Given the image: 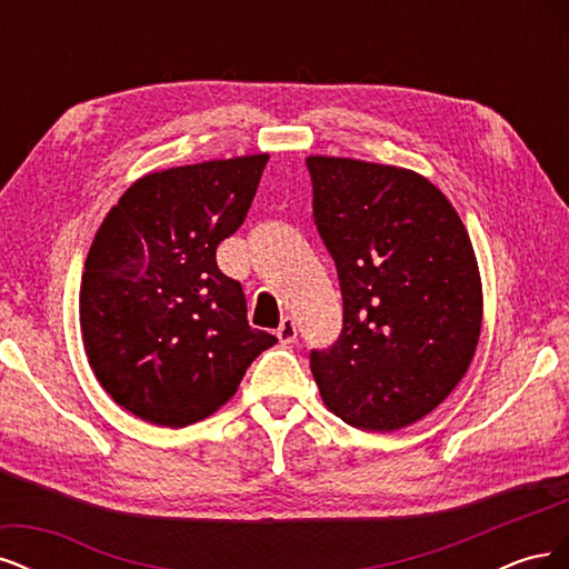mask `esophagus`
<instances>
[{
	"mask_svg": "<svg viewBox=\"0 0 569 569\" xmlns=\"http://www.w3.org/2000/svg\"><path fill=\"white\" fill-rule=\"evenodd\" d=\"M297 335H299L297 322L291 320V318H282V322H280V327H278V339H280L282 343H295V341H297Z\"/></svg>",
	"mask_w": 569,
	"mask_h": 569,
	"instance_id": "1",
	"label": "esophagus"
}]
</instances>
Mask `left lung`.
<instances>
[{"mask_svg": "<svg viewBox=\"0 0 569 569\" xmlns=\"http://www.w3.org/2000/svg\"><path fill=\"white\" fill-rule=\"evenodd\" d=\"M306 168L343 301L341 335L311 351V372L337 418L393 432L432 412L470 368L481 327L470 237L412 170L332 157Z\"/></svg>", "mask_w": 569, "mask_h": 569, "instance_id": "obj_1", "label": "left lung"}]
</instances>
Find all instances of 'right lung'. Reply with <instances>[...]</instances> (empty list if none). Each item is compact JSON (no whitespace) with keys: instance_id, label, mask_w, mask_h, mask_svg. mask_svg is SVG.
I'll list each match as a JSON object with an SVG mask.
<instances>
[{"instance_id":"add662e5","label":"right lung","mask_w":569,"mask_h":569,"mask_svg":"<svg viewBox=\"0 0 569 569\" xmlns=\"http://www.w3.org/2000/svg\"><path fill=\"white\" fill-rule=\"evenodd\" d=\"M268 153L137 180L84 261L80 330L111 399L161 427L209 418L272 343L247 320L242 284L216 249L242 226Z\"/></svg>"}]
</instances>
